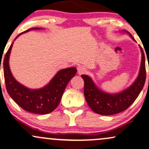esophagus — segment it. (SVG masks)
Masks as SVG:
<instances>
[{"instance_id":"1","label":"esophagus","mask_w":149,"mask_h":149,"mask_svg":"<svg viewBox=\"0 0 149 149\" xmlns=\"http://www.w3.org/2000/svg\"><path fill=\"white\" fill-rule=\"evenodd\" d=\"M86 71H87V69H86V68L84 66H80V67H78V72L79 74H82V73H85Z\"/></svg>"}]
</instances>
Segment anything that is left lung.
Instances as JSON below:
<instances>
[{"instance_id": "1", "label": "left lung", "mask_w": 149, "mask_h": 149, "mask_svg": "<svg viewBox=\"0 0 149 149\" xmlns=\"http://www.w3.org/2000/svg\"><path fill=\"white\" fill-rule=\"evenodd\" d=\"M129 35L134 39L130 34ZM141 62L139 72L137 78L125 88L116 90L107 89L109 85H99L88 75H82L81 77L85 82L86 99L94 112L102 114H115L128 107L135 99L140 92L141 87L144 85L146 78L145 57L141 48Z\"/></svg>"}]
</instances>
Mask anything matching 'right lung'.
<instances>
[{
  "label": "right lung",
  "instance_id": "add662e5",
  "mask_svg": "<svg viewBox=\"0 0 149 149\" xmlns=\"http://www.w3.org/2000/svg\"><path fill=\"white\" fill-rule=\"evenodd\" d=\"M37 29L41 28H30L23 33ZM12 45L13 43L9 48L3 60L5 85L9 87V91L12 98L21 107L31 112L46 114L52 112L58 105L64 88L76 76L77 69L75 67H69L60 70L46 85L39 86V87L33 88L28 85H23L14 78L9 67V57Z\"/></svg>",
  "mask_w": 149,
  "mask_h": 149
}]
</instances>
